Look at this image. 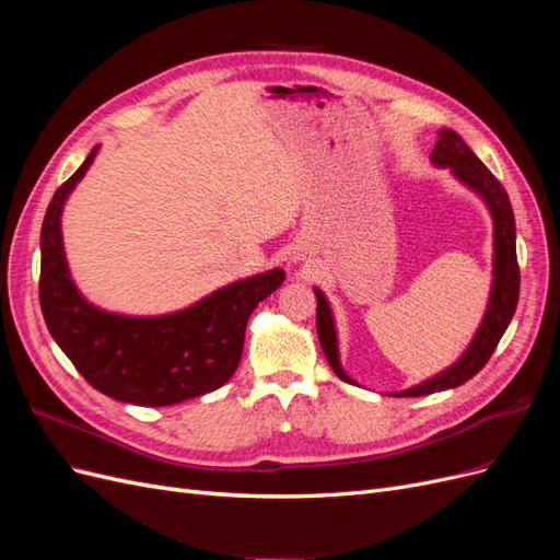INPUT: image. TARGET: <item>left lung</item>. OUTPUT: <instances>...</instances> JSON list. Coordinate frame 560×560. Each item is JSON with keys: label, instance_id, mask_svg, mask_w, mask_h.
<instances>
[{"label": "left lung", "instance_id": "8db88e82", "mask_svg": "<svg viewBox=\"0 0 560 560\" xmlns=\"http://www.w3.org/2000/svg\"><path fill=\"white\" fill-rule=\"evenodd\" d=\"M432 163L439 167H451V173L460 179L467 189L479 194L481 200L488 206L490 217H493V287H490V299L483 313L481 325L474 334L471 343L463 352V358L442 374H436L420 385H413L409 389H401L397 397H422L432 393H442V389L457 387L467 383L471 376H477L479 371L490 360V354L498 348L502 334L510 327L514 317L516 303H518V261H516V224H514V210L510 196H506L504 186L493 177V173L477 159V154L463 142L460 135L455 130H439V140L432 149ZM317 336L319 346L325 350V358L334 374L346 381L354 383L341 366V358H338V336L334 315L329 308V301L325 299L317 287Z\"/></svg>", "mask_w": 560, "mask_h": 560}]
</instances>
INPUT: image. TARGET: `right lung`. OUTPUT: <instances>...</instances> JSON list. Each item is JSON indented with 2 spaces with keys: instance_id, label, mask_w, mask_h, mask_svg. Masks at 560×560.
<instances>
[{
  "instance_id": "obj_1",
  "label": "right lung",
  "mask_w": 560,
  "mask_h": 560,
  "mask_svg": "<svg viewBox=\"0 0 560 560\" xmlns=\"http://www.w3.org/2000/svg\"><path fill=\"white\" fill-rule=\"evenodd\" d=\"M97 149L56 191L44 217L39 303L46 327L79 374L112 399L171 406L208 395L238 369L247 319L284 282V270L231 282L167 315L135 317L93 306L67 268L60 217Z\"/></svg>"
}]
</instances>
